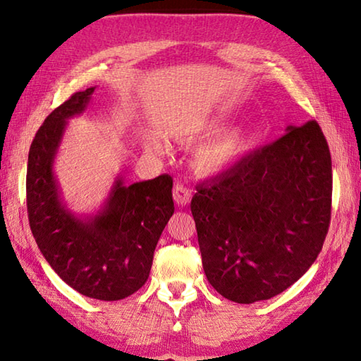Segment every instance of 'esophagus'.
I'll use <instances>...</instances> for the list:
<instances>
[{
    "instance_id": "34e87169",
    "label": "esophagus",
    "mask_w": 361,
    "mask_h": 361,
    "mask_svg": "<svg viewBox=\"0 0 361 361\" xmlns=\"http://www.w3.org/2000/svg\"><path fill=\"white\" fill-rule=\"evenodd\" d=\"M191 188H188L185 183H176L173 188V199L178 205H186L191 202Z\"/></svg>"
}]
</instances>
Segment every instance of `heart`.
<instances>
[{
  "label": "heart",
  "mask_w": 361,
  "mask_h": 361,
  "mask_svg": "<svg viewBox=\"0 0 361 361\" xmlns=\"http://www.w3.org/2000/svg\"><path fill=\"white\" fill-rule=\"evenodd\" d=\"M224 126L223 116H205V118H194L191 121L181 122L170 130V137L178 142H194L212 133L218 132ZM156 148V142H149ZM248 146V135L243 129H234L223 133L216 138L200 145L192 154V169L195 173L210 176L221 173L223 170L231 167Z\"/></svg>",
  "instance_id": "b5f03b06"
}]
</instances>
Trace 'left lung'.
Listing matches in <instances>:
<instances>
[{
	"label": "left lung",
	"instance_id": "8db88e82",
	"mask_svg": "<svg viewBox=\"0 0 361 361\" xmlns=\"http://www.w3.org/2000/svg\"><path fill=\"white\" fill-rule=\"evenodd\" d=\"M197 186L191 212L202 266L239 304L280 295L314 264L331 219V154L315 121Z\"/></svg>",
	"mask_w": 361,
	"mask_h": 361
}]
</instances>
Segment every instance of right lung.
<instances>
[{
	"label": "right lung",
	"mask_w": 361,
	"mask_h": 361,
	"mask_svg": "<svg viewBox=\"0 0 361 361\" xmlns=\"http://www.w3.org/2000/svg\"><path fill=\"white\" fill-rule=\"evenodd\" d=\"M95 87L73 94L47 116L28 152L27 210L42 256L73 290L100 301L133 295L149 277L152 255L173 215L170 175L126 186L116 180L103 209L79 218L63 205L54 159L66 121L81 114Z\"/></svg>",
	"instance_id": "right-lung-1"
}]
</instances>
